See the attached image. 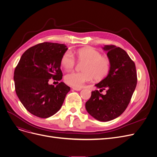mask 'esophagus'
<instances>
[{"mask_svg": "<svg viewBox=\"0 0 157 157\" xmlns=\"http://www.w3.org/2000/svg\"><path fill=\"white\" fill-rule=\"evenodd\" d=\"M72 89H74V90H76V91H79L81 90V88H75V87H72Z\"/></svg>", "mask_w": 157, "mask_h": 157, "instance_id": "esophagus-1", "label": "esophagus"}]
</instances>
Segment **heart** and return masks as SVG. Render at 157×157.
<instances>
[{"instance_id": "b5f03b06", "label": "heart", "mask_w": 157, "mask_h": 157, "mask_svg": "<svg viewBox=\"0 0 157 157\" xmlns=\"http://www.w3.org/2000/svg\"><path fill=\"white\" fill-rule=\"evenodd\" d=\"M76 56L78 62L84 63L81 67L82 72H70L65 75V83L75 88L82 87L93 78L96 81L104 79L110 73L111 61L105 56H101L98 50L92 47L80 49L72 54L65 52L60 60L61 66L67 71L72 70L76 65Z\"/></svg>"}]
</instances>
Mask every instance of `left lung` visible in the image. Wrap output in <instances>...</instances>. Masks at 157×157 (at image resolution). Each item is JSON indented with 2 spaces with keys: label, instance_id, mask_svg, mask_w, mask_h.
<instances>
[{
  "label": "left lung",
  "instance_id": "8db88e82",
  "mask_svg": "<svg viewBox=\"0 0 157 157\" xmlns=\"http://www.w3.org/2000/svg\"><path fill=\"white\" fill-rule=\"evenodd\" d=\"M107 56L111 61L110 73L95 85L104 90L103 95L99 90L92 91L85 107L88 113L100 121L113 120L123 113L128 107L137 83L135 64L126 52L113 45H105Z\"/></svg>",
  "mask_w": 157,
  "mask_h": 157
}]
</instances>
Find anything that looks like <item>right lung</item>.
<instances>
[{
    "label": "right lung",
    "mask_w": 157,
    "mask_h": 157,
    "mask_svg": "<svg viewBox=\"0 0 157 157\" xmlns=\"http://www.w3.org/2000/svg\"><path fill=\"white\" fill-rule=\"evenodd\" d=\"M64 44L43 42L25 51L14 72L15 91L20 102L31 114L49 117L62 107L71 88L64 83L56 86L50 79L59 81L63 73L60 60L67 51Z\"/></svg>",
    "instance_id": "right-lung-1"
}]
</instances>
